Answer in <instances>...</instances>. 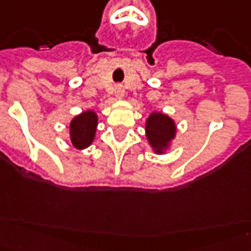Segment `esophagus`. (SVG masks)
Returning <instances> with one entry per match:
<instances>
[{
	"label": "esophagus",
	"instance_id": "esophagus-1",
	"mask_svg": "<svg viewBox=\"0 0 251 251\" xmlns=\"http://www.w3.org/2000/svg\"><path fill=\"white\" fill-rule=\"evenodd\" d=\"M124 92H126V91L123 88V85H117L116 90H114V94H116L117 98H123V97H124Z\"/></svg>",
	"mask_w": 251,
	"mask_h": 251
}]
</instances>
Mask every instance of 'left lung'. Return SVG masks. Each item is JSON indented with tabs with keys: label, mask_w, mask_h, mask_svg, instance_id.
<instances>
[{
	"label": "left lung",
	"mask_w": 251,
	"mask_h": 251,
	"mask_svg": "<svg viewBox=\"0 0 251 251\" xmlns=\"http://www.w3.org/2000/svg\"><path fill=\"white\" fill-rule=\"evenodd\" d=\"M174 135L176 124L169 116L163 113H153L149 116L146 122V137L156 152H163Z\"/></svg>",
	"instance_id": "left-lung-1"
}]
</instances>
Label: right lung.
<instances>
[{"mask_svg": "<svg viewBox=\"0 0 251 251\" xmlns=\"http://www.w3.org/2000/svg\"><path fill=\"white\" fill-rule=\"evenodd\" d=\"M98 119L94 112H84L75 117L70 123V138L72 144L77 149H84L91 145L95 137Z\"/></svg>", "mask_w": 251, "mask_h": 251, "instance_id": "add662e5", "label": "right lung"}]
</instances>
